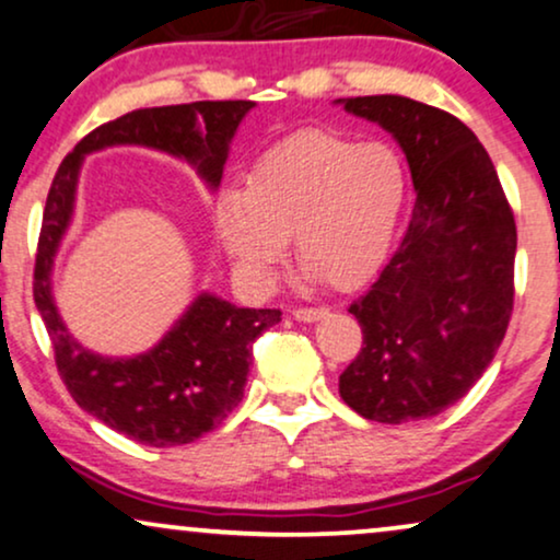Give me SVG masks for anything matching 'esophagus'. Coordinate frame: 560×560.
Returning a JSON list of instances; mask_svg holds the SVG:
<instances>
[{
    "label": "esophagus",
    "instance_id": "34e87169",
    "mask_svg": "<svg viewBox=\"0 0 560 560\" xmlns=\"http://www.w3.org/2000/svg\"><path fill=\"white\" fill-rule=\"evenodd\" d=\"M327 314V308H293V319L299 322H316Z\"/></svg>",
    "mask_w": 560,
    "mask_h": 560
}]
</instances>
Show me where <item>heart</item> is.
I'll list each match as a JSON object with an SVG mask.
<instances>
[{
  "label": "heart",
  "instance_id": "b5f03b06",
  "mask_svg": "<svg viewBox=\"0 0 560 560\" xmlns=\"http://www.w3.org/2000/svg\"><path fill=\"white\" fill-rule=\"evenodd\" d=\"M405 168L386 144L303 129L267 148L212 202L215 236L248 285L267 291L293 236L295 257L329 288H355L389 252Z\"/></svg>",
  "mask_w": 560,
  "mask_h": 560
}]
</instances>
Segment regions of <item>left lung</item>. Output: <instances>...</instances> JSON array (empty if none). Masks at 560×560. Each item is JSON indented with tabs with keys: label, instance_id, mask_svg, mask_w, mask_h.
Here are the masks:
<instances>
[{
	"label": "left lung",
	"instance_id": "left-lung-1",
	"mask_svg": "<svg viewBox=\"0 0 560 560\" xmlns=\"http://www.w3.org/2000/svg\"><path fill=\"white\" fill-rule=\"evenodd\" d=\"M342 103L395 135L418 199L402 244L348 308L363 348L340 374V397L376 423L433 418L472 389L506 335L512 205L486 148L457 116L402 95Z\"/></svg>",
	"mask_w": 560,
	"mask_h": 560
}]
</instances>
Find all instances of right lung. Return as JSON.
Wrapping results in <instances>:
<instances>
[{
  "label": "right lung",
  "mask_w": 560,
  "mask_h": 560,
  "mask_svg": "<svg viewBox=\"0 0 560 560\" xmlns=\"http://www.w3.org/2000/svg\"><path fill=\"white\" fill-rule=\"evenodd\" d=\"M252 101H197L137 108L101 124L61 161L40 223L33 299L54 345V361L82 410L148 446L191 444L218 428L244 397L254 340L280 322V308H238L202 293L148 353L103 358L67 332L51 299V265L72 218L85 153L108 144H148L186 158L210 186L223 178L228 144Z\"/></svg>",
  "instance_id": "1"
}]
</instances>
